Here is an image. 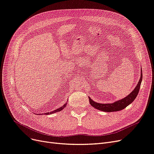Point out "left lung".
Returning a JSON list of instances; mask_svg holds the SVG:
<instances>
[{"label": "left lung", "instance_id": "1", "mask_svg": "<svg viewBox=\"0 0 154 154\" xmlns=\"http://www.w3.org/2000/svg\"><path fill=\"white\" fill-rule=\"evenodd\" d=\"M142 79H143V74H142V69H141V77H140V79H139L137 85L127 96H126L123 99H121L119 100L114 102V103H97V102L94 101H93L90 97H88V98H89V103L91 105V106L94 107L95 109L101 111L107 112H116V111L123 110L125 108H126L128 105L131 104L134 101V100L136 99V97H137L139 91V88H140V86H141Z\"/></svg>", "mask_w": 154, "mask_h": 154}]
</instances>
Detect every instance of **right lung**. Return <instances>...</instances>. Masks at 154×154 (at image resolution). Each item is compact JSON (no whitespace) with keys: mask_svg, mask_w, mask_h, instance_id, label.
<instances>
[{"mask_svg":"<svg viewBox=\"0 0 154 154\" xmlns=\"http://www.w3.org/2000/svg\"><path fill=\"white\" fill-rule=\"evenodd\" d=\"M67 102H66V103H65L63 106H62L61 107H60V108H58V109H56V110H53V111H52V112H47V113H45V115H48V114H53V113H55V112H60V111H61V110H62L66 106V105H67Z\"/></svg>","mask_w":154,"mask_h":154,"instance_id":"right-lung-1","label":"right lung"}]
</instances>
